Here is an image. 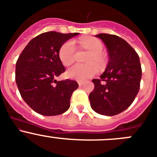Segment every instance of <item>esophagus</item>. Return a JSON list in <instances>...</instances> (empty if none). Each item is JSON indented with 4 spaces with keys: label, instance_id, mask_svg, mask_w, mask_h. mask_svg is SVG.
<instances>
[{
    "label": "esophagus",
    "instance_id": "esophagus-1",
    "mask_svg": "<svg viewBox=\"0 0 157 157\" xmlns=\"http://www.w3.org/2000/svg\"><path fill=\"white\" fill-rule=\"evenodd\" d=\"M78 84H79V86H80V87H81V86L84 84V83H83V82H81V81H79Z\"/></svg>",
    "mask_w": 157,
    "mask_h": 157
}]
</instances>
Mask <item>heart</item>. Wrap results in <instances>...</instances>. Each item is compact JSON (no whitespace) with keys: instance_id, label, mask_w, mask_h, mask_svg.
<instances>
[{"instance_id":"b5f03b06","label":"heart","mask_w":157,"mask_h":157,"mask_svg":"<svg viewBox=\"0 0 157 157\" xmlns=\"http://www.w3.org/2000/svg\"><path fill=\"white\" fill-rule=\"evenodd\" d=\"M82 48L88 51L89 54L86 59L87 64H76L71 66L66 71V76L70 79L84 81L90 78L98 72V67L104 66L105 59L102 54L104 48L102 43L98 39L94 37L82 38L80 41ZM76 47L74 41L68 40L65 42L59 51L60 61L65 66H70L74 60Z\"/></svg>"}]
</instances>
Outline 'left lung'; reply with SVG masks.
I'll return each mask as SVG.
<instances>
[{
  "mask_svg": "<svg viewBox=\"0 0 157 157\" xmlns=\"http://www.w3.org/2000/svg\"><path fill=\"white\" fill-rule=\"evenodd\" d=\"M105 44L109 59L100 79H94L90 94L91 107L101 115L121 113L131 105L139 91L142 68L138 54L124 39L116 35H95Z\"/></svg>",
  "mask_w": 157,
  "mask_h": 157,
  "instance_id": "1",
  "label": "left lung"
}]
</instances>
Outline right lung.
Here are the masks:
<instances>
[{
    "label": "right lung",
    "mask_w": 157,
    "mask_h": 157,
    "mask_svg": "<svg viewBox=\"0 0 157 157\" xmlns=\"http://www.w3.org/2000/svg\"><path fill=\"white\" fill-rule=\"evenodd\" d=\"M79 33L51 31L38 35L23 49L15 66V82L22 99L36 113L56 116L68 110L75 80L57 81L65 72L59 57L62 45Z\"/></svg>",
    "instance_id": "1"
}]
</instances>
